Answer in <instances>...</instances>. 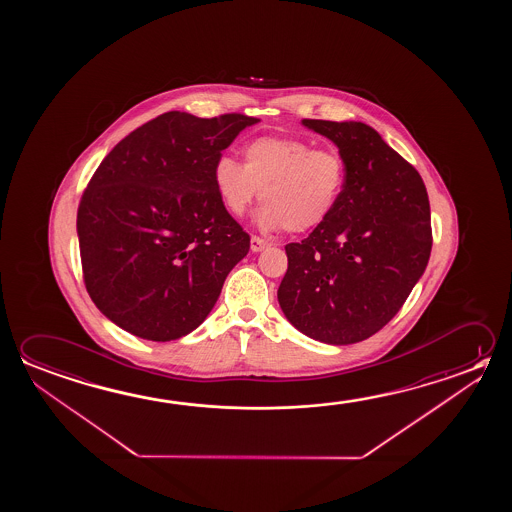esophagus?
Here are the masks:
<instances>
[{"label":"esophagus","instance_id":"34e87169","mask_svg":"<svg viewBox=\"0 0 512 512\" xmlns=\"http://www.w3.org/2000/svg\"><path fill=\"white\" fill-rule=\"evenodd\" d=\"M268 246V241L260 239V237H257V235H252V241H250V248H252V252H262V250H266Z\"/></svg>","mask_w":512,"mask_h":512}]
</instances>
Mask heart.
Segmentation results:
<instances>
[{
	"mask_svg": "<svg viewBox=\"0 0 512 512\" xmlns=\"http://www.w3.org/2000/svg\"><path fill=\"white\" fill-rule=\"evenodd\" d=\"M244 162L221 155L212 168L219 202L241 218L259 198L257 221L291 234L319 227L336 209L346 184V164L332 148L294 137H259L246 144Z\"/></svg>",
	"mask_w": 512,
	"mask_h": 512,
	"instance_id": "obj_1",
	"label": "heart"
}]
</instances>
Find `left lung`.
I'll list each match as a JSON object with an SVG mask.
<instances>
[{
    "mask_svg": "<svg viewBox=\"0 0 512 512\" xmlns=\"http://www.w3.org/2000/svg\"><path fill=\"white\" fill-rule=\"evenodd\" d=\"M302 125L339 148L346 184L332 214L302 243L285 246L278 303L305 336L359 343L386 327L427 268V189L375 128L323 119Z\"/></svg>",
    "mask_w": 512,
    "mask_h": 512,
    "instance_id": "8db88e82",
    "label": "left lung"
}]
</instances>
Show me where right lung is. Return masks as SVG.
Masks as SVG:
<instances>
[{"mask_svg": "<svg viewBox=\"0 0 512 512\" xmlns=\"http://www.w3.org/2000/svg\"><path fill=\"white\" fill-rule=\"evenodd\" d=\"M257 121L171 110L103 159L78 205L76 230L87 293L112 323L164 343L209 316L250 250V235L219 202L212 168Z\"/></svg>", "mask_w": 512, "mask_h": 512, "instance_id": "add662e5", "label": "right lung"}]
</instances>
